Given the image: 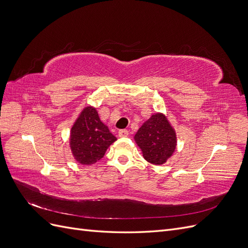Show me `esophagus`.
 I'll return each mask as SVG.
<instances>
[{"mask_svg":"<svg viewBox=\"0 0 248 248\" xmlns=\"http://www.w3.org/2000/svg\"><path fill=\"white\" fill-rule=\"evenodd\" d=\"M119 137H120V138H126V137H128V130H126V129L119 130Z\"/></svg>","mask_w":248,"mask_h":248,"instance_id":"1","label":"esophagus"}]
</instances>
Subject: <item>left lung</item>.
I'll return each instance as SVG.
<instances>
[{
  "label": "left lung",
  "instance_id": "1",
  "mask_svg": "<svg viewBox=\"0 0 248 248\" xmlns=\"http://www.w3.org/2000/svg\"><path fill=\"white\" fill-rule=\"evenodd\" d=\"M144 158L155 166L166 163L177 147V134L166 115L156 112L134 136Z\"/></svg>",
  "mask_w": 248,
  "mask_h": 248
}]
</instances>
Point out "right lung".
Segmentation results:
<instances>
[{
	"instance_id": "obj_1",
	"label": "right lung",
	"mask_w": 248,
	"mask_h": 248,
	"mask_svg": "<svg viewBox=\"0 0 248 248\" xmlns=\"http://www.w3.org/2000/svg\"><path fill=\"white\" fill-rule=\"evenodd\" d=\"M116 140L108 127L101 122L97 109L86 107L71 127L69 145L74 159L84 166H91L102 158Z\"/></svg>"
}]
</instances>
